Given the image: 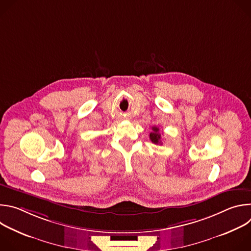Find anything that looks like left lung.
Returning <instances> with one entry per match:
<instances>
[{"label": "left lung", "mask_w": 251, "mask_h": 251, "mask_svg": "<svg viewBox=\"0 0 251 251\" xmlns=\"http://www.w3.org/2000/svg\"><path fill=\"white\" fill-rule=\"evenodd\" d=\"M152 132L150 133V139L152 141V143H154V144H162V141H161V134L159 132V128L154 126L152 127Z\"/></svg>", "instance_id": "left-lung-1"}]
</instances>
